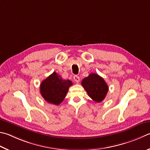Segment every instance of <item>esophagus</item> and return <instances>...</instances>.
Wrapping results in <instances>:
<instances>
[{
    "instance_id": "obj_1",
    "label": "esophagus",
    "mask_w": 150,
    "mask_h": 150,
    "mask_svg": "<svg viewBox=\"0 0 150 150\" xmlns=\"http://www.w3.org/2000/svg\"><path fill=\"white\" fill-rule=\"evenodd\" d=\"M73 79H74V81L76 83H79V81H80V77L77 75H75L74 77H73Z\"/></svg>"
}]
</instances>
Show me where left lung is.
<instances>
[{
  "instance_id": "1",
  "label": "left lung",
  "mask_w": 150,
  "mask_h": 150,
  "mask_svg": "<svg viewBox=\"0 0 150 150\" xmlns=\"http://www.w3.org/2000/svg\"><path fill=\"white\" fill-rule=\"evenodd\" d=\"M81 84L89 97L98 103L104 100L108 92V86L104 79L94 73L83 79Z\"/></svg>"
}]
</instances>
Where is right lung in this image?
Segmentation results:
<instances>
[{"label": "right lung", "mask_w": 150, "mask_h": 150, "mask_svg": "<svg viewBox=\"0 0 150 150\" xmlns=\"http://www.w3.org/2000/svg\"><path fill=\"white\" fill-rule=\"evenodd\" d=\"M72 81L64 80L56 72L42 81L40 85V92L46 101L52 104L59 105L66 98Z\"/></svg>", "instance_id": "obj_1"}]
</instances>
